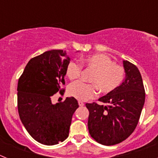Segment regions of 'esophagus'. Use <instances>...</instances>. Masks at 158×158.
Listing matches in <instances>:
<instances>
[{
	"label": "esophagus",
	"mask_w": 158,
	"mask_h": 158,
	"mask_svg": "<svg viewBox=\"0 0 158 158\" xmlns=\"http://www.w3.org/2000/svg\"><path fill=\"white\" fill-rule=\"evenodd\" d=\"M78 104H79V106H81V107H83V106L85 105V104H84L83 102H82V101H80V100H79V101H78Z\"/></svg>",
	"instance_id": "34e87169"
}]
</instances>
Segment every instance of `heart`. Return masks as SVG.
I'll return each instance as SVG.
<instances>
[{
	"label": "heart",
	"instance_id": "obj_1",
	"mask_svg": "<svg viewBox=\"0 0 158 158\" xmlns=\"http://www.w3.org/2000/svg\"><path fill=\"white\" fill-rule=\"evenodd\" d=\"M81 64L93 70L90 77L92 84L81 81L73 82L68 88L69 96L80 101H87L97 96L98 89L101 93H108L120 85L125 78V69L120 65L114 63L113 60L103 54H95L85 57ZM82 66L77 62H70L67 65L65 74L70 80L80 76Z\"/></svg>",
	"mask_w": 158,
	"mask_h": 158
}]
</instances>
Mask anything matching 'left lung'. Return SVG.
I'll use <instances>...</instances> for the list:
<instances>
[{
	"label": "left lung",
	"mask_w": 158,
	"mask_h": 158,
	"mask_svg": "<svg viewBox=\"0 0 158 158\" xmlns=\"http://www.w3.org/2000/svg\"><path fill=\"white\" fill-rule=\"evenodd\" d=\"M126 78L114 91L96 103L86 104L89 111L88 127L93 139L104 146H113L127 139L136 128L145 103V89L136 65L123 61Z\"/></svg>",
	"instance_id": "8db88e82"
}]
</instances>
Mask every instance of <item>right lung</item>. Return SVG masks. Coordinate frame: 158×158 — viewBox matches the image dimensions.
Masks as SVG:
<instances>
[{
  "label": "right lung",
  "instance_id": "obj_1",
  "mask_svg": "<svg viewBox=\"0 0 158 158\" xmlns=\"http://www.w3.org/2000/svg\"><path fill=\"white\" fill-rule=\"evenodd\" d=\"M69 58L62 50H52L32 58L19 78L17 106L19 118L29 135L47 146L63 142L69 136L72 116L79 107L74 97L53 104L51 97L65 85Z\"/></svg>",
  "mask_w": 158,
  "mask_h": 158
}]
</instances>
